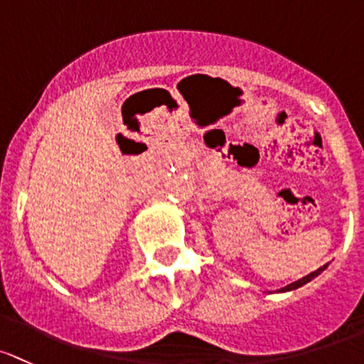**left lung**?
I'll list each match as a JSON object with an SVG mask.
<instances>
[{
	"label": "left lung",
	"mask_w": 364,
	"mask_h": 364,
	"mask_svg": "<svg viewBox=\"0 0 364 364\" xmlns=\"http://www.w3.org/2000/svg\"><path fill=\"white\" fill-rule=\"evenodd\" d=\"M328 269V263L326 265H323L321 267V269H317V270H314L312 274H309V275H305V277H301V279H298V281H294V282H291V284H288V286H284V288H281V289H277V293H286V291H294V289H298V288H301V286H305L307 284V282H311L312 279H316L317 275H321V272H324V270Z\"/></svg>",
	"instance_id": "8db88e82"
}]
</instances>
